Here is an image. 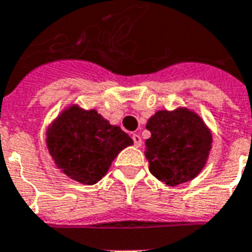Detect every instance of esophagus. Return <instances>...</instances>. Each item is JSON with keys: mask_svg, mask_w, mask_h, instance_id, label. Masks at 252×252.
<instances>
[{"mask_svg": "<svg viewBox=\"0 0 252 252\" xmlns=\"http://www.w3.org/2000/svg\"><path fill=\"white\" fill-rule=\"evenodd\" d=\"M132 139H133V143H135L136 147H142V137H140V135L133 133V135H132Z\"/></svg>", "mask_w": 252, "mask_h": 252, "instance_id": "esophagus-1", "label": "esophagus"}]
</instances>
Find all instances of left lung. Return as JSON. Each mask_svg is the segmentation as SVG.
Listing matches in <instances>:
<instances>
[{"mask_svg": "<svg viewBox=\"0 0 252 252\" xmlns=\"http://www.w3.org/2000/svg\"><path fill=\"white\" fill-rule=\"evenodd\" d=\"M151 137L144 155L151 174L169 186L193 180L204 169L212 133L200 116L186 109L158 110L146 126Z\"/></svg>", "mask_w": 252, "mask_h": 252, "instance_id": "left-lung-1", "label": "left lung"}]
</instances>
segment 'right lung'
<instances>
[{
    "instance_id": "right-lung-1",
    "label": "right lung",
    "mask_w": 252,
    "mask_h": 252,
    "mask_svg": "<svg viewBox=\"0 0 252 252\" xmlns=\"http://www.w3.org/2000/svg\"><path fill=\"white\" fill-rule=\"evenodd\" d=\"M132 144L120 126L77 105L63 110L47 129V147L58 167L85 185L97 184L121 150Z\"/></svg>"
}]
</instances>
